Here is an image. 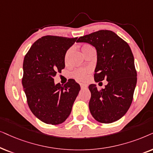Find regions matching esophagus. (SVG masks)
Returning <instances> with one entry per match:
<instances>
[{
    "label": "esophagus",
    "mask_w": 153,
    "mask_h": 153,
    "mask_svg": "<svg viewBox=\"0 0 153 153\" xmlns=\"http://www.w3.org/2000/svg\"><path fill=\"white\" fill-rule=\"evenodd\" d=\"M80 87H81V89H85L87 87V85H84V84H80Z\"/></svg>",
    "instance_id": "1"
}]
</instances>
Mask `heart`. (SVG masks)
Segmentation results:
<instances>
[{"label": "heart", "instance_id": "b5f03b06", "mask_svg": "<svg viewBox=\"0 0 153 153\" xmlns=\"http://www.w3.org/2000/svg\"><path fill=\"white\" fill-rule=\"evenodd\" d=\"M73 48H70L69 49L67 50V51L65 53V55H64V62L66 64H68V59L69 57H70L71 52L73 51ZM81 50L83 52V54H85V56L88 55L89 54H90L91 52H95V49L94 48V47L91 45L85 43L82 45L81 46ZM90 72L89 69H87V68H78V69H75L71 72V75L78 80L79 81H81V82H83L86 80L87 78V75Z\"/></svg>", "mask_w": 153, "mask_h": 153}]
</instances>
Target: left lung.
I'll use <instances>...</instances> for the list:
<instances>
[{
	"label": "left lung",
	"instance_id": "8db88e82",
	"mask_svg": "<svg viewBox=\"0 0 153 153\" xmlns=\"http://www.w3.org/2000/svg\"><path fill=\"white\" fill-rule=\"evenodd\" d=\"M87 42L95 47L97 64L94 80H107L105 89L99 90L96 85L89 89V111L96 120L111 123L120 120L129 110L133 101L137 81L133 53L128 43L115 33L100 30L81 36L78 42Z\"/></svg>",
	"mask_w": 153,
	"mask_h": 153
}]
</instances>
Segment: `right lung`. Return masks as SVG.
<instances>
[{"label": "right lung", "mask_w": 153, "mask_h": 153, "mask_svg": "<svg viewBox=\"0 0 153 153\" xmlns=\"http://www.w3.org/2000/svg\"><path fill=\"white\" fill-rule=\"evenodd\" d=\"M77 38L42 36L24 56L22 82L27 103L33 115L46 124L64 123L80 90L74 80L63 86L54 82L56 73L65 67V53Z\"/></svg>", "instance_id": "add662e5"}]
</instances>
